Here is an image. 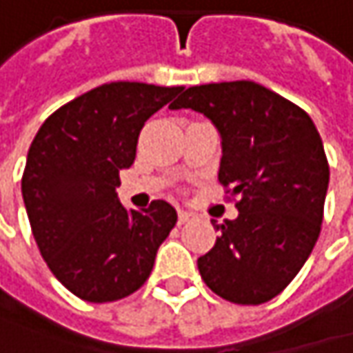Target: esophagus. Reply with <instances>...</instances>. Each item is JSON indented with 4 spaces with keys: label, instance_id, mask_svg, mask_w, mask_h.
<instances>
[{
    "label": "esophagus",
    "instance_id": "34e87169",
    "mask_svg": "<svg viewBox=\"0 0 353 353\" xmlns=\"http://www.w3.org/2000/svg\"><path fill=\"white\" fill-rule=\"evenodd\" d=\"M190 219H192V214L190 213H187V211H179V223H181V225L189 223Z\"/></svg>",
    "mask_w": 353,
    "mask_h": 353
}]
</instances>
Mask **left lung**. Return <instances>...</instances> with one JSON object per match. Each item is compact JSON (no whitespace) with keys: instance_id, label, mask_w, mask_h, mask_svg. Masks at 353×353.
Here are the masks:
<instances>
[{"instance_id":"1","label":"left lung","mask_w":353,"mask_h":353,"mask_svg":"<svg viewBox=\"0 0 353 353\" xmlns=\"http://www.w3.org/2000/svg\"><path fill=\"white\" fill-rule=\"evenodd\" d=\"M172 110L205 114L221 134L219 183L239 216L223 223L199 273L219 297L259 305L307 261L321 231L330 166L305 110L261 84L239 80L187 88Z\"/></svg>"}]
</instances>
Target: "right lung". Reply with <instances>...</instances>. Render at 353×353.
Wrapping results in <instances>:
<instances>
[{"label": "right lung", "mask_w": 353, "mask_h": 353, "mask_svg": "<svg viewBox=\"0 0 353 353\" xmlns=\"http://www.w3.org/2000/svg\"><path fill=\"white\" fill-rule=\"evenodd\" d=\"M183 86L110 82L58 108L30 146L21 194L39 253L65 290L90 303L128 297L148 279L176 223L166 201L142 213L118 201L144 122Z\"/></svg>", "instance_id": "right-lung-1"}]
</instances>
